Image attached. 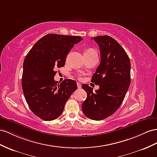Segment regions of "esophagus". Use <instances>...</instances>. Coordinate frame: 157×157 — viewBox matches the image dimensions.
Segmentation results:
<instances>
[{
	"label": "esophagus",
	"instance_id": "1",
	"mask_svg": "<svg viewBox=\"0 0 157 157\" xmlns=\"http://www.w3.org/2000/svg\"><path fill=\"white\" fill-rule=\"evenodd\" d=\"M77 86H78V89H81V88H82V85H81V83H79V82H78V83H77Z\"/></svg>",
	"mask_w": 157,
	"mask_h": 157
}]
</instances>
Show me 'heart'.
Listing matches in <instances>:
<instances>
[{"label":"heart","instance_id":"b5f03b06","mask_svg":"<svg viewBox=\"0 0 157 157\" xmlns=\"http://www.w3.org/2000/svg\"><path fill=\"white\" fill-rule=\"evenodd\" d=\"M84 53H87V54H92V53H97V52H95V50L92 49V48H89V49H87L85 52H84Z\"/></svg>","mask_w":157,"mask_h":157}]
</instances>
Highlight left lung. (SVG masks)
Wrapping results in <instances>:
<instances>
[{
  "instance_id": "left-lung-1",
  "label": "left lung",
  "mask_w": 157,
  "mask_h": 157,
  "mask_svg": "<svg viewBox=\"0 0 157 157\" xmlns=\"http://www.w3.org/2000/svg\"><path fill=\"white\" fill-rule=\"evenodd\" d=\"M98 44L101 62L91 78L99 86L83 84L87 99L82 105L83 113L92 120L105 119L113 115L123 103L131 83V62L123 48L109 36L94 38Z\"/></svg>"
}]
</instances>
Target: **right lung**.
<instances>
[{
    "instance_id": "right-lung-1",
    "label": "right lung",
    "mask_w": 157,
    "mask_h": 157,
    "mask_svg": "<svg viewBox=\"0 0 157 157\" xmlns=\"http://www.w3.org/2000/svg\"><path fill=\"white\" fill-rule=\"evenodd\" d=\"M82 40L76 36L48 34L26 55L23 63L22 90L30 110L40 119L49 121L59 117L77 89L73 79L58 83L54 80L55 70L65 65L67 54Z\"/></svg>"
}]
</instances>
